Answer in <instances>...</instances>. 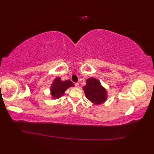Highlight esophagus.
Returning a JSON list of instances; mask_svg holds the SVG:
<instances>
[{
  "mask_svg": "<svg viewBox=\"0 0 154 154\" xmlns=\"http://www.w3.org/2000/svg\"><path fill=\"white\" fill-rule=\"evenodd\" d=\"M74 85H75V87H76V88H78L79 86H80V85H79V83H76Z\"/></svg>",
  "mask_w": 154,
  "mask_h": 154,
  "instance_id": "esophagus-1",
  "label": "esophagus"
}]
</instances>
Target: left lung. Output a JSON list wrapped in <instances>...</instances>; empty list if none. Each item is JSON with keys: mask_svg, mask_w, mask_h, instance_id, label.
Instances as JSON below:
<instances>
[{"mask_svg": "<svg viewBox=\"0 0 154 154\" xmlns=\"http://www.w3.org/2000/svg\"><path fill=\"white\" fill-rule=\"evenodd\" d=\"M87 98L94 105H101L107 100V91L102 86L97 79L91 77L86 80V85L83 87Z\"/></svg>", "mask_w": 154, "mask_h": 154, "instance_id": "8db88e82", "label": "left lung"}]
</instances>
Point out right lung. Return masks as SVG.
Listing matches in <instances>:
<instances>
[{
  "label": "right lung",
  "instance_id": "add662e5",
  "mask_svg": "<svg viewBox=\"0 0 154 154\" xmlns=\"http://www.w3.org/2000/svg\"><path fill=\"white\" fill-rule=\"evenodd\" d=\"M74 83L71 80H62L60 77L56 78L51 83L50 94L53 100L58 99L63 96L67 88L74 87Z\"/></svg>",
  "mask_w": 154,
  "mask_h": 154
}]
</instances>
